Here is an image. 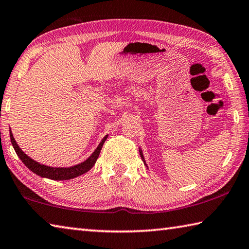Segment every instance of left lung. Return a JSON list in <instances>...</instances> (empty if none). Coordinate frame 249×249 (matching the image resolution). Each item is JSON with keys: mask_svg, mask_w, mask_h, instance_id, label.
<instances>
[{"mask_svg": "<svg viewBox=\"0 0 249 249\" xmlns=\"http://www.w3.org/2000/svg\"><path fill=\"white\" fill-rule=\"evenodd\" d=\"M140 155H141V157H142V161H144V163H145V166L147 167V165H146V161H145V158H144V155H142V149L140 148ZM148 168V167H147Z\"/></svg>", "mask_w": 249, "mask_h": 249, "instance_id": "8db88e82", "label": "left lung"}]
</instances>
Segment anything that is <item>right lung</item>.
Segmentation results:
<instances>
[{"mask_svg":"<svg viewBox=\"0 0 249 249\" xmlns=\"http://www.w3.org/2000/svg\"><path fill=\"white\" fill-rule=\"evenodd\" d=\"M107 136L108 135H107V136H105L103 140L101 141L99 146L96 147V149L93 151V153H92V155L87 160H84L83 162L78 163V165H75V166L64 168V167L46 166V165H43V163L35 161V160L32 159L31 157H28V156L19 148L18 142H16V141L14 140L13 134H12V130H10V137H11L12 145H13L16 154H18L19 159L24 162V165L26 166L29 170L33 171L34 174L38 175L39 177H43V178H48L52 180H70V179H73V178H75V177H79V176H81L89 171L91 168L94 166V163L96 162V159H98V157H99L101 149H102V146L104 144V142L107 141Z\"/></svg>","mask_w":249,"mask_h":249,"instance_id":"obj_1","label":"right lung"}]
</instances>
